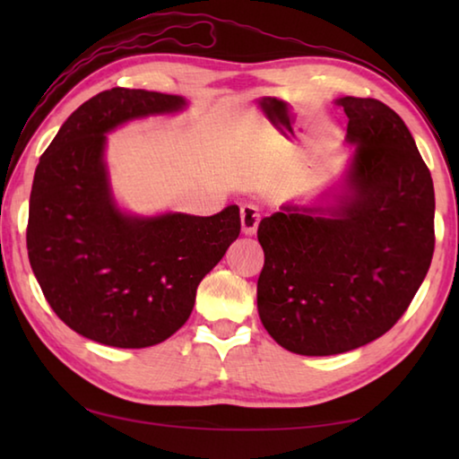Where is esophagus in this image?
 <instances>
[{"label": "esophagus", "instance_id": "34e87169", "mask_svg": "<svg viewBox=\"0 0 459 459\" xmlns=\"http://www.w3.org/2000/svg\"><path fill=\"white\" fill-rule=\"evenodd\" d=\"M259 221H261V214L257 206L245 204L240 208V229H243V235L247 237L255 235V230L259 227Z\"/></svg>", "mask_w": 459, "mask_h": 459}]
</instances>
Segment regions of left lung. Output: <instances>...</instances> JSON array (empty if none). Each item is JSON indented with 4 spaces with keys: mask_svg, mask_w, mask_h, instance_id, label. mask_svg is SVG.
I'll return each mask as SVG.
<instances>
[{
    "mask_svg": "<svg viewBox=\"0 0 459 459\" xmlns=\"http://www.w3.org/2000/svg\"><path fill=\"white\" fill-rule=\"evenodd\" d=\"M351 166L314 204L261 221L259 317L285 351L332 356L383 336L429 271L435 194L415 139L391 107L342 97Z\"/></svg>",
    "mask_w": 459,
    "mask_h": 459,
    "instance_id": "obj_1",
    "label": "left lung"
}]
</instances>
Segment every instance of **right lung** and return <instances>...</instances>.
<instances>
[{"instance_id":"add662e5","label":"right lung","mask_w":459,"mask_h":459,"mask_svg":"<svg viewBox=\"0 0 459 459\" xmlns=\"http://www.w3.org/2000/svg\"><path fill=\"white\" fill-rule=\"evenodd\" d=\"M186 105L143 89L99 92L65 121L36 168L30 265L54 314L99 344L147 348L180 330L200 281L240 232L237 204L212 216H135L113 198L107 134Z\"/></svg>"}]
</instances>
